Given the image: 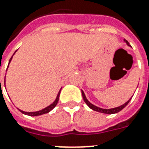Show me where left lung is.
Listing matches in <instances>:
<instances>
[{"instance_id":"8db88e82","label":"left lung","mask_w":149,"mask_h":149,"mask_svg":"<svg viewBox=\"0 0 149 149\" xmlns=\"http://www.w3.org/2000/svg\"><path fill=\"white\" fill-rule=\"evenodd\" d=\"M124 41H125L126 44H127V45L128 46H130L131 47V45H129V43L125 39H124ZM81 93H82V97H83V99H84V102L86 103V104H87L88 106L91 109L94 110V111H97V112H101V113H104V114H115V113H117V112H119L120 111H121L124 108H125L127 104H128V103H129V101L131 100L132 99V97L129 100L127 101V102H125V104H123L122 105H120V106L119 107H116V108H112V109H102V108H100V107H97L96 106V105H94V104H93L91 103V102H89L88 101V100L87 99V97H86V96H85V94H84V91L81 90Z\"/></svg>"}]
</instances>
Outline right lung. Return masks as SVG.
Masks as SVG:
<instances>
[{
	"label": "right lung",
	"instance_id": "obj_1",
	"mask_svg": "<svg viewBox=\"0 0 149 149\" xmlns=\"http://www.w3.org/2000/svg\"><path fill=\"white\" fill-rule=\"evenodd\" d=\"M16 52H17V51H16ZM16 52L13 53V55L16 53ZM13 56H12L11 58H10V60H9L8 65H9V63L11 62L12 59H13ZM0 84H1V79H0ZM61 88H61V89H60V91H59V93H57V96H56V97L55 100H54V101H53L50 105L47 106L46 108H45V109H43L40 110V111H37V112H24V111H22V110L19 109H18L20 110V111H21L23 114H24V115L30 116H40V115H43V114H45V113H48V112H50L51 110L53 109L56 107V105L57 104V103H58L59 97H60V93H61Z\"/></svg>",
	"mask_w": 149,
	"mask_h": 149
}]
</instances>
